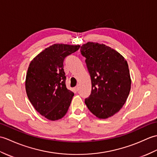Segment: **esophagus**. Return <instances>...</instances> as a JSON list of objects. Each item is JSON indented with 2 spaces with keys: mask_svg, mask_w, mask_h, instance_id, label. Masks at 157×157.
Listing matches in <instances>:
<instances>
[{
  "mask_svg": "<svg viewBox=\"0 0 157 157\" xmlns=\"http://www.w3.org/2000/svg\"><path fill=\"white\" fill-rule=\"evenodd\" d=\"M79 89H80V87H79V86H78V85L76 86V87H75V90H76V91H78V90H79Z\"/></svg>",
  "mask_w": 157,
  "mask_h": 157,
  "instance_id": "1",
  "label": "esophagus"
}]
</instances>
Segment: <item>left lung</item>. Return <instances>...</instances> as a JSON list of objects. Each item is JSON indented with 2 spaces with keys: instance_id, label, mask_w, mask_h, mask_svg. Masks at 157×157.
I'll use <instances>...</instances> for the list:
<instances>
[{
  "instance_id": "left-lung-1",
  "label": "left lung",
  "mask_w": 157,
  "mask_h": 157,
  "mask_svg": "<svg viewBox=\"0 0 157 157\" xmlns=\"http://www.w3.org/2000/svg\"><path fill=\"white\" fill-rule=\"evenodd\" d=\"M91 78V93L85 103L93 115L107 119L126 103L131 89L127 61L105 44L87 42L81 47Z\"/></svg>"
}]
</instances>
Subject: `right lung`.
<instances>
[{
  "label": "right lung",
  "instance_id": "1",
  "mask_svg": "<svg viewBox=\"0 0 157 157\" xmlns=\"http://www.w3.org/2000/svg\"><path fill=\"white\" fill-rule=\"evenodd\" d=\"M79 48L56 44L30 62L25 79L27 95L36 110L48 120H60L67 113L74 93L66 86L63 62Z\"/></svg>",
  "mask_w": 157,
  "mask_h": 157
}]
</instances>
